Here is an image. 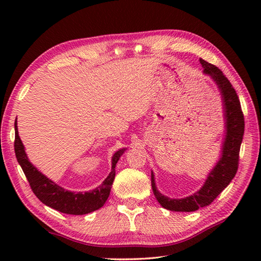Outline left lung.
Masks as SVG:
<instances>
[{"instance_id":"obj_1","label":"left lung","mask_w":261,"mask_h":261,"mask_svg":"<svg viewBox=\"0 0 261 261\" xmlns=\"http://www.w3.org/2000/svg\"><path fill=\"white\" fill-rule=\"evenodd\" d=\"M199 63L204 68V74L211 76V79L219 87L223 101L225 136L219 162L208 173L202 188H199L191 196L169 198L163 195L157 190L154 175L151 171V186L154 197L163 207L175 212H194L198 208L207 206L230 184L238 170L240 146L245 132V118H243L240 101L231 83L216 66L205 62L202 58L199 59Z\"/></svg>"}]
</instances>
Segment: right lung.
<instances>
[{
  "label": "right lung",
  "mask_w": 261,
  "mask_h": 261,
  "mask_svg": "<svg viewBox=\"0 0 261 261\" xmlns=\"http://www.w3.org/2000/svg\"><path fill=\"white\" fill-rule=\"evenodd\" d=\"M14 151L16 159H18V163L20 164L22 170H23L28 181H29L32 192L35 193V195L43 204L54 210H57L62 213L73 215H83L91 213L103 206L110 195L111 187H112L113 184L115 177V166L118 164L120 157L126 150L125 148L120 149V150L113 154L112 169H111V173L101 185L90 192L75 193L66 191L62 186L57 185L56 182H54L47 176L40 173L29 162L24 151L23 143H22L19 137L16 120L14 122Z\"/></svg>",
  "instance_id": "1"
}]
</instances>
